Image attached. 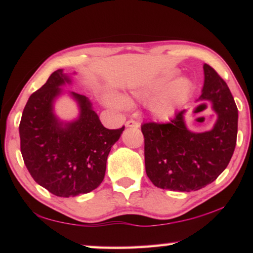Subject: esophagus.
<instances>
[{
	"label": "esophagus",
	"instance_id": "1",
	"mask_svg": "<svg viewBox=\"0 0 253 253\" xmlns=\"http://www.w3.org/2000/svg\"><path fill=\"white\" fill-rule=\"evenodd\" d=\"M125 125H126V127H131V128H138L140 126L139 123L134 121V119H130V121L126 122Z\"/></svg>",
	"mask_w": 253,
	"mask_h": 253
}]
</instances>
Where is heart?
<instances>
[{
	"label": "heart",
	"instance_id": "heart-1",
	"mask_svg": "<svg viewBox=\"0 0 253 253\" xmlns=\"http://www.w3.org/2000/svg\"><path fill=\"white\" fill-rule=\"evenodd\" d=\"M177 76V70H166L145 84L134 85L131 88V95L138 99H148L156 94L148 102L149 111L157 119L168 121L174 116L179 107L185 104L193 91V84L186 78H179L170 83ZM104 102L116 109L125 108L129 104L127 98L118 93H107Z\"/></svg>",
	"mask_w": 253,
	"mask_h": 253
}]
</instances>
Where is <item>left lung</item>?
<instances>
[{"instance_id": "1", "label": "left lung", "mask_w": 253, "mask_h": 253, "mask_svg": "<svg viewBox=\"0 0 253 253\" xmlns=\"http://www.w3.org/2000/svg\"><path fill=\"white\" fill-rule=\"evenodd\" d=\"M200 100L210 101L217 119L211 130L193 132L184 121L185 110L169 123H145V169L154 185L164 190L198 191L215 181L233 155L238 134V108L228 84L204 63Z\"/></svg>"}]
</instances>
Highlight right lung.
Segmentation results:
<instances>
[{"mask_svg": "<svg viewBox=\"0 0 253 253\" xmlns=\"http://www.w3.org/2000/svg\"><path fill=\"white\" fill-rule=\"evenodd\" d=\"M71 79L62 69L54 71L46 83L30 96L21 118V154L34 181L60 198L89 193L100 185L107 157L125 126L108 129L102 126L90 100L70 92L78 102L79 117L60 122L53 102L61 85Z\"/></svg>", "mask_w": 253, "mask_h": 253, "instance_id": "1", "label": "right lung"}]
</instances>
